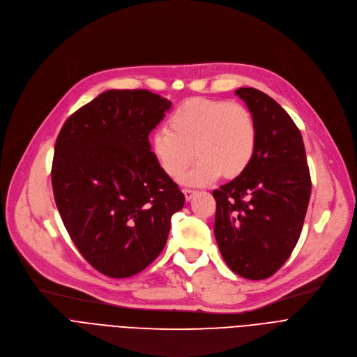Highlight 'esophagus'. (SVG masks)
I'll return each mask as SVG.
<instances>
[{"label":"esophagus","instance_id":"34e87169","mask_svg":"<svg viewBox=\"0 0 357 357\" xmlns=\"http://www.w3.org/2000/svg\"><path fill=\"white\" fill-rule=\"evenodd\" d=\"M183 193H185V199H186V200H190L197 192L193 190V189H183Z\"/></svg>","mask_w":357,"mask_h":357}]
</instances>
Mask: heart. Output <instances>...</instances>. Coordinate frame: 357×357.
Returning <instances> with one entry per match:
<instances>
[{
	"instance_id": "heart-1",
	"label": "heart",
	"mask_w": 357,
	"mask_h": 357,
	"mask_svg": "<svg viewBox=\"0 0 357 357\" xmlns=\"http://www.w3.org/2000/svg\"><path fill=\"white\" fill-rule=\"evenodd\" d=\"M257 141L256 120L243 105L189 98L169 116L168 130L152 134L151 151L171 178H178L196 154L199 160L181 181L205 186L222 175L227 179L243 175L256 155Z\"/></svg>"
}]
</instances>
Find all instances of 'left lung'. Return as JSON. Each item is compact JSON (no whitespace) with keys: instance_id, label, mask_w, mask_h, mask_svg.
<instances>
[{"instance_id":"obj_1","label":"left lung","mask_w":357,"mask_h":357,"mask_svg":"<svg viewBox=\"0 0 357 357\" xmlns=\"http://www.w3.org/2000/svg\"><path fill=\"white\" fill-rule=\"evenodd\" d=\"M257 124L256 155L247 171L213 190L215 237L229 268L247 280H266L298 243L311 196L302 135L268 94L234 91Z\"/></svg>"}]
</instances>
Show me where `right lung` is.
<instances>
[{
    "instance_id": "1",
    "label": "right lung",
    "mask_w": 357,
    "mask_h": 357,
    "mask_svg": "<svg viewBox=\"0 0 357 357\" xmlns=\"http://www.w3.org/2000/svg\"><path fill=\"white\" fill-rule=\"evenodd\" d=\"M171 106L148 90H107L58 135L50 174L58 211L82 256L107 277H131L154 261L183 208L148 141Z\"/></svg>"
}]
</instances>
